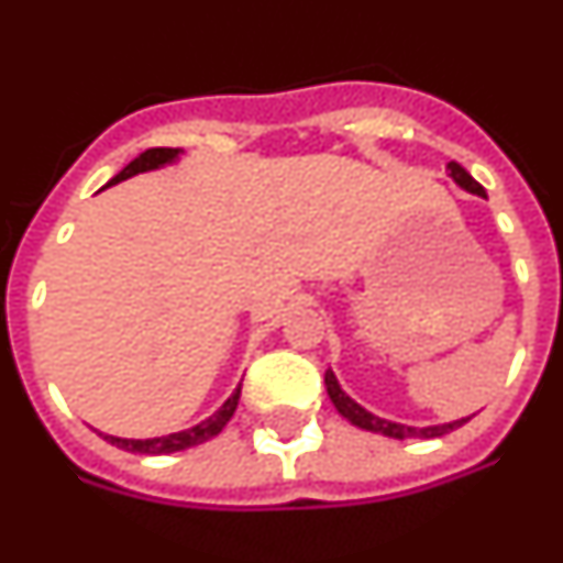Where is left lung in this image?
<instances>
[{
    "mask_svg": "<svg viewBox=\"0 0 563 563\" xmlns=\"http://www.w3.org/2000/svg\"><path fill=\"white\" fill-rule=\"evenodd\" d=\"M449 168H451V177H454V180L460 183V186L465 188V191L479 194V197H485V188H482L479 183H476L474 177H471V174H467L465 168L460 166V163H449ZM324 383H327V391H330L332 402H335V409L341 411V415L346 417V420H350L352 426H357V429H366V431H380V434L397 437V440H402V437H422V440H431V437L449 434V431L460 429L462 422L471 420V417H467V420L445 422V426H429V429H411V426H400V422H389V420H383V417L369 415V411H366V409H361V406H357V402L352 400V397H346V391H343L341 386H338L335 375H332L330 369H327Z\"/></svg>",
    "mask_w": 563,
    "mask_h": 563,
    "instance_id": "8db88e82",
    "label": "left lung"
}]
</instances>
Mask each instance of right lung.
I'll use <instances>...</instances> for the list:
<instances>
[{"label":"right lung","mask_w":563,"mask_h":563,"mask_svg":"<svg viewBox=\"0 0 563 563\" xmlns=\"http://www.w3.org/2000/svg\"><path fill=\"white\" fill-rule=\"evenodd\" d=\"M177 152H180V148H168V146L146 148V152H143L141 157H134V161L129 163L121 174H114L112 183H121V180H126V177H132V174H141V172H148V168L163 166V163L174 161V157H177ZM239 391L242 389H236L231 397H228L225 406H222L217 415L208 417V420H202L200 426H194V429L180 431V434L154 437V440H121V437H103V440L112 442V445H118V449H123V451H134V454H172V451L191 449V445H200V442L211 440V437H217L222 429H225V422L231 420L233 411H236Z\"/></svg>","instance_id":"1"}]
</instances>
